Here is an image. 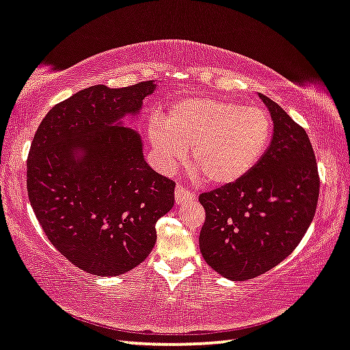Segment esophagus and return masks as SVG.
I'll return each mask as SVG.
<instances>
[{"label":"esophagus","instance_id":"esophagus-1","mask_svg":"<svg viewBox=\"0 0 350 350\" xmlns=\"http://www.w3.org/2000/svg\"><path fill=\"white\" fill-rule=\"evenodd\" d=\"M174 198H176V204L180 205V204H185L188 201H193L196 196L193 191L187 190V188H184L182 185H177L174 190Z\"/></svg>","mask_w":350,"mask_h":350}]
</instances>
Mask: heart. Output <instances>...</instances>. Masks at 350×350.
<instances>
[{
    "label": "heart",
    "mask_w": 350,
    "mask_h": 350,
    "mask_svg": "<svg viewBox=\"0 0 350 350\" xmlns=\"http://www.w3.org/2000/svg\"><path fill=\"white\" fill-rule=\"evenodd\" d=\"M155 165L170 173L185 162L208 185L240 180L257 165L273 137V120L258 105L232 99L187 98L171 105L165 120L148 126Z\"/></svg>",
    "instance_id": "heart-1"
}]
</instances>
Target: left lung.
<instances>
[{
	"label": "left lung",
	"mask_w": 350,
	"mask_h": 350,
	"mask_svg": "<svg viewBox=\"0 0 350 350\" xmlns=\"http://www.w3.org/2000/svg\"><path fill=\"white\" fill-rule=\"evenodd\" d=\"M274 123L262 160L240 180L202 193L199 247L208 266L230 280L254 279L295 251L312 224L319 174L307 132L258 93Z\"/></svg>",
	"instance_id": "left-lung-1"
}]
</instances>
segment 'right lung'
Masks as SVG:
<instances>
[{
	"label": "right lung",
	"mask_w": 350,
	"mask_h": 350,
	"mask_svg": "<svg viewBox=\"0 0 350 350\" xmlns=\"http://www.w3.org/2000/svg\"><path fill=\"white\" fill-rule=\"evenodd\" d=\"M154 90L152 81L84 88L54 105L32 140V210L51 245L90 274L140 265L157 240L155 223L174 205L176 184L146 163L138 132L121 123Z\"/></svg>",
	"instance_id": "1"
}]
</instances>
